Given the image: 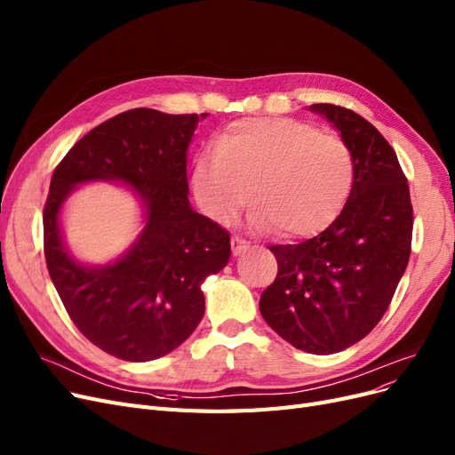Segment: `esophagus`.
<instances>
[{"label":"esophagus","instance_id":"esophagus-1","mask_svg":"<svg viewBox=\"0 0 455 455\" xmlns=\"http://www.w3.org/2000/svg\"><path fill=\"white\" fill-rule=\"evenodd\" d=\"M230 245H232V255L234 257H240V255L245 253V251L251 249V245L245 240H242V238H232Z\"/></svg>","mask_w":455,"mask_h":455}]
</instances>
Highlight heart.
I'll return each instance as SVG.
<instances>
[{"instance_id": "b5f03b06", "label": "heart", "mask_w": 455, "mask_h": 455, "mask_svg": "<svg viewBox=\"0 0 455 455\" xmlns=\"http://www.w3.org/2000/svg\"><path fill=\"white\" fill-rule=\"evenodd\" d=\"M352 188L348 148L291 117H245L215 134L195 159L191 189L200 212L232 225L249 202L255 228L306 238L326 228Z\"/></svg>"}]
</instances>
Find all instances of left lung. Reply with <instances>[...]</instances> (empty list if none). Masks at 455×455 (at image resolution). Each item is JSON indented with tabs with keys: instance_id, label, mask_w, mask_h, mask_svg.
<instances>
[{
	"instance_id": "left-lung-1",
	"label": "left lung",
	"mask_w": 455,
	"mask_h": 455,
	"mask_svg": "<svg viewBox=\"0 0 455 455\" xmlns=\"http://www.w3.org/2000/svg\"><path fill=\"white\" fill-rule=\"evenodd\" d=\"M352 159L339 217L298 245H272L277 277L260 296L264 321L292 347L333 355L358 343L388 309L411 257L412 204L395 151L365 117L318 103Z\"/></svg>"
}]
</instances>
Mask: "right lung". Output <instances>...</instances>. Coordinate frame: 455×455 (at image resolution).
<instances>
[{
	"instance_id": "1",
	"label": "right lung",
	"mask_w": 455,
	"mask_h": 455,
	"mask_svg": "<svg viewBox=\"0 0 455 455\" xmlns=\"http://www.w3.org/2000/svg\"><path fill=\"white\" fill-rule=\"evenodd\" d=\"M206 116L117 114L80 139L50 181L43 215L50 279L75 326L120 360L149 362L178 348L204 315L202 283L228 264V232L189 202L188 149ZM95 180L125 184L143 212L140 236L105 265L72 255L60 217L66 198Z\"/></svg>"
}]
</instances>
